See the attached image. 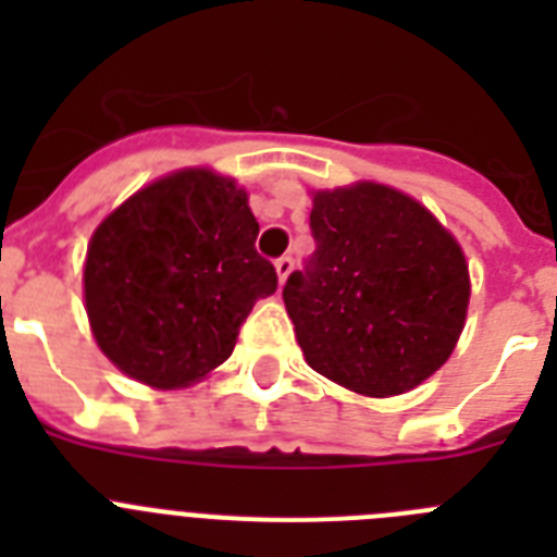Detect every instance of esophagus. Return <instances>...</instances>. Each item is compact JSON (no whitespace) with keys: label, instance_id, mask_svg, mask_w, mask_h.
Returning <instances> with one entry per match:
<instances>
[{"label":"esophagus","instance_id":"esophagus-1","mask_svg":"<svg viewBox=\"0 0 557 557\" xmlns=\"http://www.w3.org/2000/svg\"><path fill=\"white\" fill-rule=\"evenodd\" d=\"M293 268H295V262H293V256L289 253H284V256H278V259H275V273H278V282H287V275L293 273Z\"/></svg>","mask_w":557,"mask_h":557}]
</instances>
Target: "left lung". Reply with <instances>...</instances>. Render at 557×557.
<instances>
[{
  "label": "left lung",
  "mask_w": 557,
  "mask_h": 557,
  "mask_svg": "<svg viewBox=\"0 0 557 557\" xmlns=\"http://www.w3.org/2000/svg\"><path fill=\"white\" fill-rule=\"evenodd\" d=\"M314 253L284 284L309 368L362 396L412 391L455 351L469 264L455 236L385 184L312 195Z\"/></svg>",
  "instance_id": "obj_1"
}]
</instances>
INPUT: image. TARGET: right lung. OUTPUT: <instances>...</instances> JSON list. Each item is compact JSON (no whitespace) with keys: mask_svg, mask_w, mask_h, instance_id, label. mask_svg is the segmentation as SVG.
I'll return each instance as SVG.
<instances>
[{"mask_svg":"<svg viewBox=\"0 0 557 557\" xmlns=\"http://www.w3.org/2000/svg\"><path fill=\"white\" fill-rule=\"evenodd\" d=\"M256 234L248 191L203 166L127 198L91 234L83 270L102 354L159 391L189 387L223 366L253 304L278 287Z\"/></svg>","mask_w":557,"mask_h":557,"instance_id":"add662e5","label":"right lung"}]
</instances>
